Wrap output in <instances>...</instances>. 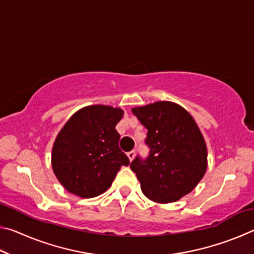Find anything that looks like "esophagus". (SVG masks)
Segmentation results:
<instances>
[{
  "mask_svg": "<svg viewBox=\"0 0 254 254\" xmlns=\"http://www.w3.org/2000/svg\"><path fill=\"white\" fill-rule=\"evenodd\" d=\"M134 156H135V151H134V150H132V151L127 152V157H128V159H130V161L133 160V158H134Z\"/></svg>",
  "mask_w": 254,
  "mask_h": 254,
  "instance_id": "1",
  "label": "esophagus"
}]
</instances>
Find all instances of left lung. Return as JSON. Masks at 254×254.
I'll use <instances>...</instances> for the list:
<instances>
[{
    "instance_id": "left-lung-1",
    "label": "left lung",
    "mask_w": 254,
    "mask_h": 254,
    "mask_svg": "<svg viewBox=\"0 0 254 254\" xmlns=\"http://www.w3.org/2000/svg\"><path fill=\"white\" fill-rule=\"evenodd\" d=\"M132 112L148 130V157L136 156L130 165L143 194L161 204L189 194L207 168V150L194 119L171 102L134 107Z\"/></svg>"
}]
</instances>
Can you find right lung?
<instances>
[{"instance_id": "right-lung-1", "label": "right lung", "mask_w": 254, "mask_h": 254, "mask_svg": "<svg viewBox=\"0 0 254 254\" xmlns=\"http://www.w3.org/2000/svg\"><path fill=\"white\" fill-rule=\"evenodd\" d=\"M123 111L106 105L84 107L58 133L51 154L56 177L71 194L92 198L103 194L130 160L119 147L115 130Z\"/></svg>"}]
</instances>
